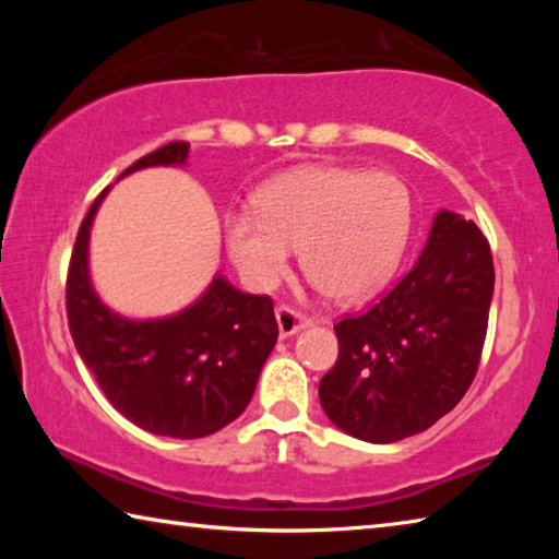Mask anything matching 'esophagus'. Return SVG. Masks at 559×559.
<instances>
[{
    "mask_svg": "<svg viewBox=\"0 0 559 559\" xmlns=\"http://www.w3.org/2000/svg\"><path fill=\"white\" fill-rule=\"evenodd\" d=\"M276 320H278L281 337H288L293 333H298V330H302L306 325H310L308 316H302L300 310L286 306V302H281V306L276 308Z\"/></svg>",
    "mask_w": 559,
    "mask_h": 559,
    "instance_id": "obj_1",
    "label": "esophagus"
}]
</instances>
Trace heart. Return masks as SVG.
<instances>
[{
  "label": "heart",
  "instance_id": "1",
  "mask_svg": "<svg viewBox=\"0 0 559 559\" xmlns=\"http://www.w3.org/2000/svg\"><path fill=\"white\" fill-rule=\"evenodd\" d=\"M257 214L226 216V243L253 286L286 276L290 249L328 296L355 300L384 286L406 249L414 219L409 185L390 169L310 165L273 179Z\"/></svg>",
  "mask_w": 559,
  "mask_h": 559
}]
</instances>
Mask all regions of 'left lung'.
<instances>
[{"label":"left lung","instance_id":"obj_1","mask_svg":"<svg viewBox=\"0 0 559 559\" xmlns=\"http://www.w3.org/2000/svg\"><path fill=\"white\" fill-rule=\"evenodd\" d=\"M493 283L486 236L439 212L409 273L365 313L335 323L337 359L318 390L330 421L392 443L449 414L478 372Z\"/></svg>","mask_w":559,"mask_h":559}]
</instances>
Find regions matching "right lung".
<instances>
[{
  "label": "right lung",
  "instance_id": "1",
  "mask_svg": "<svg viewBox=\"0 0 559 559\" xmlns=\"http://www.w3.org/2000/svg\"><path fill=\"white\" fill-rule=\"evenodd\" d=\"M189 143L175 140L122 175L185 163ZM106 192L83 216L66 276V316L75 349L108 402L140 429L175 439L210 437L251 402L278 337L273 300L214 278L179 316L135 323L110 313L88 281L91 222Z\"/></svg>",
  "mask_w": 559,
  "mask_h": 559
}]
</instances>
